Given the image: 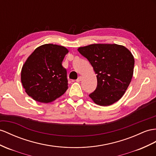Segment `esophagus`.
Returning a JSON list of instances; mask_svg holds the SVG:
<instances>
[{
  "label": "esophagus",
  "mask_w": 156,
  "mask_h": 156,
  "mask_svg": "<svg viewBox=\"0 0 156 156\" xmlns=\"http://www.w3.org/2000/svg\"><path fill=\"white\" fill-rule=\"evenodd\" d=\"M82 77L81 76H79L78 78H77V80H76V82H80L81 80H82Z\"/></svg>",
  "instance_id": "esophagus-1"
}]
</instances>
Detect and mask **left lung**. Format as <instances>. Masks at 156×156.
I'll return each instance as SVG.
<instances>
[{
    "mask_svg": "<svg viewBox=\"0 0 156 156\" xmlns=\"http://www.w3.org/2000/svg\"><path fill=\"white\" fill-rule=\"evenodd\" d=\"M97 74L96 89L89 95L95 103L109 106L121 99L133 76L134 58L131 52L117 44H91L79 47Z\"/></svg>",
    "mask_w": 156,
    "mask_h": 156,
    "instance_id": "1",
    "label": "left lung"
}]
</instances>
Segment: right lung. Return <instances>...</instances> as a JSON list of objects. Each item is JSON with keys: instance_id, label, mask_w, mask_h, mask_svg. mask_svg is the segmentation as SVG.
Listing matches in <instances>:
<instances>
[{"instance_id": "obj_1", "label": "right lung", "mask_w": 156, "mask_h": 156, "mask_svg": "<svg viewBox=\"0 0 156 156\" xmlns=\"http://www.w3.org/2000/svg\"><path fill=\"white\" fill-rule=\"evenodd\" d=\"M68 53L63 46L45 44L29 56L22 66L21 82L30 97L48 103L65 93L68 80L62 62Z\"/></svg>"}]
</instances>
